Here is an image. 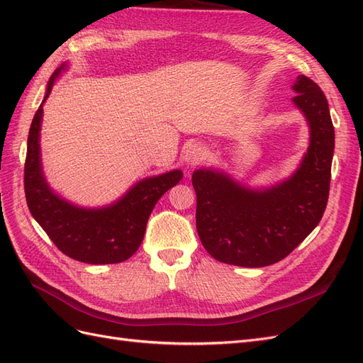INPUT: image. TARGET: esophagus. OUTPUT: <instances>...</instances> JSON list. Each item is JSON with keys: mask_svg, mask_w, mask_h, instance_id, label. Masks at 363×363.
<instances>
[{"mask_svg": "<svg viewBox=\"0 0 363 363\" xmlns=\"http://www.w3.org/2000/svg\"><path fill=\"white\" fill-rule=\"evenodd\" d=\"M184 160L191 163V164H195V163H200L203 159H204V151L201 147H196V145H192L189 148H186L184 151Z\"/></svg>", "mask_w": 363, "mask_h": 363, "instance_id": "esophagus-1", "label": "esophagus"}]
</instances>
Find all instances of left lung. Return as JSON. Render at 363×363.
I'll use <instances>...</instances> for the list:
<instances>
[{
    "instance_id": "obj_1",
    "label": "left lung",
    "mask_w": 363,
    "mask_h": 363,
    "mask_svg": "<svg viewBox=\"0 0 363 363\" xmlns=\"http://www.w3.org/2000/svg\"><path fill=\"white\" fill-rule=\"evenodd\" d=\"M294 103L311 125V144L298 171L267 191H250L227 175L199 169L196 232L206 251L228 265H272L298 247L321 221L328 201L335 128L321 87L296 77Z\"/></svg>"
}]
</instances>
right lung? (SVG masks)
Wrapping results in <instances>:
<instances>
[{
  "instance_id": "add662e5",
  "label": "right lung",
  "mask_w": 363,
  "mask_h": 363,
  "mask_svg": "<svg viewBox=\"0 0 363 363\" xmlns=\"http://www.w3.org/2000/svg\"><path fill=\"white\" fill-rule=\"evenodd\" d=\"M50 79L43 101L47 100L54 80ZM42 104L33 118L27 140L24 167L26 200L33 218L63 255L92 265L119 263L131 257L142 244L148 218L160 196L177 184L183 172L175 169L139 182L118 203L95 208H80L62 200L43 179L39 151V130Z\"/></svg>"
}]
</instances>
